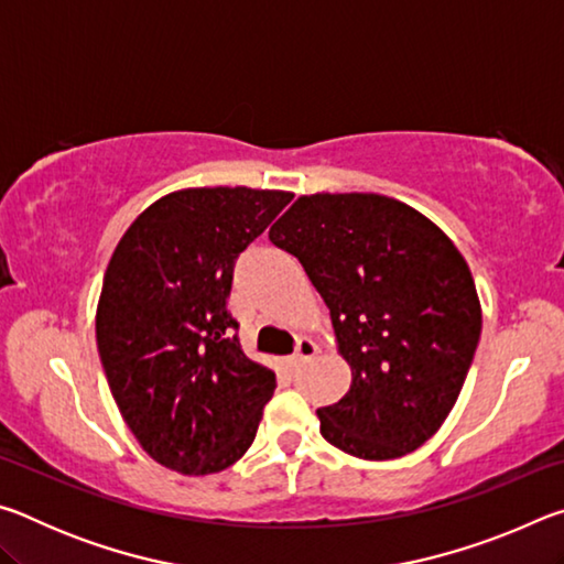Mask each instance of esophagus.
Wrapping results in <instances>:
<instances>
[{
  "label": "esophagus",
  "instance_id": "1",
  "mask_svg": "<svg viewBox=\"0 0 564 564\" xmlns=\"http://www.w3.org/2000/svg\"><path fill=\"white\" fill-rule=\"evenodd\" d=\"M316 352H318L316 343H313L311 338H301L299 346H295V352L291 356V366H301V362L311 360L313 356H316Z\"/></svg>",
  "mask_w": 564,
  "mask_h": 564
}]
</instances>
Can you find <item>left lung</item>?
I'll list each match as a JSON object with an SVG mask.
<instances>
[{
  "mask_svg": "<svg viewBox=\"0 0 564 564\" xmlns=\"http://www.w3.org/2000/svg\"><path fill=\"white\" fill-rule=\"evenodd\" d=\"M330 308L352 383L321 435L362 460L417 451L451 413L480 340L473 273L441 228L378 194L301 196L269 231Z\"/></svg>",
  "mask_w": 564,
  "mask_h": 564,
  "instance_id": "8db88e82",
  "label": "left lung"
}]
</instances>
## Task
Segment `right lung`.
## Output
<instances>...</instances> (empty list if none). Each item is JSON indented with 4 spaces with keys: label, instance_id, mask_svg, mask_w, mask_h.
<instances>
[{
    "label": "right lung",
    "instance_id": "add662e5",
    "mask_svg": "<svg viewBox=\"0 0 564 564\" xmlns=\"http://www.w3.org/2000/svg\"><path fill=\"white\" fill-rule=\"evenodd\" d=\"M285 191L186 188L151 204L113 251L97 308L111 395L141 447L212 475L248 447L275 390L238 343L234 265L291 204Z\"/></svg>",
    "mask_w": 564,
    "mask_h": 564
}]
</instances>
